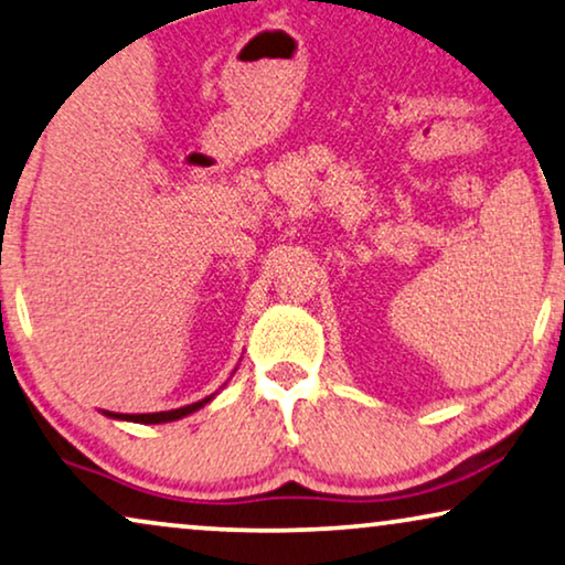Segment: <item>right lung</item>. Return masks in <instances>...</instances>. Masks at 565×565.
<instances>
[{
    "label": "right lung",
    "mask_w": 565,
    "mask_h": 565,
    "mask_svg": "<svg viewBox=\"0 0 565 565\" xmlns=\"http://www.w3.org/2000/svg\"><path fill=\"white\" fill-rule=\"evenodd\" d=\"M216 397L214 395H206L204 401L199 403H191V405H183V408H175V411H160V413H110V411H103L108 418H118V420H134V424H170V420H178V418H185L191 416V413L201 411L206 403H212Z\"/></svg>",
    "instance_id": "add662e5"
}]
</instances>
